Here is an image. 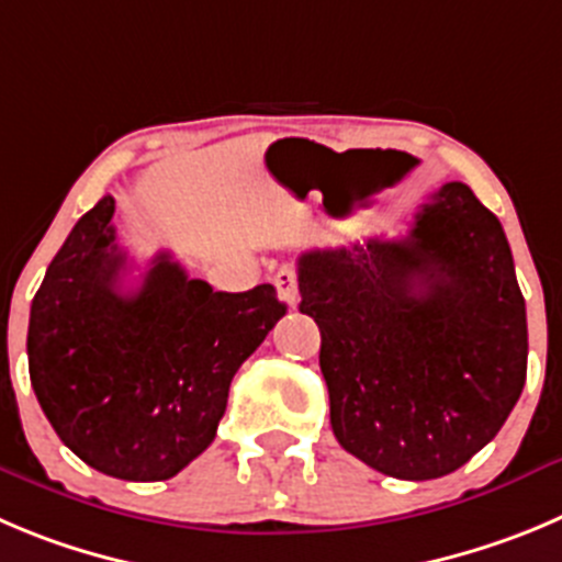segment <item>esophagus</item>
<instances>
[{
	"label": "esophagus",
	"instance_id": "34e87169",
	"mask_svg": "<svg viewBox=\"0 0 562 562\" xmlns=\"http://www.w3.org/2000/svg\"><path fill=\"white\" fill-rule=\"evenodd\" d=\"M274 288H277V296H280L288 307H296V302H299L296 269H291V266H282V269L274 274Z\"/></svg>",
	"mask_w": 562,
	"mask_h": 562
}]
</instances>
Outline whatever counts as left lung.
<instances>
[{
    "mask_svg": "<svg viewBox=\"0 0 562 562\" xmlns=\"http://www.w3.org/2000/svg\"><path fill=\"white\" fill-rule=\"evenodd\" d=\"M299 311L340 447L396 480H435L496 438L527 380V311L499 218L463 182L405 238L299 257Z\"/></svg>",
    "mask_w": 562,
    "mask_h": 562,
    "instance_id": "left-lung-1",
    "label": "left lung"
}]
</instances>
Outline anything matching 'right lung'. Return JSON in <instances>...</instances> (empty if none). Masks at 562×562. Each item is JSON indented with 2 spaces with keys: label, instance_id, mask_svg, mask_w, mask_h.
<instances>
[{
  "label": "right lung",
  "instance_id": "1",
  "mask_svg": "<svg viewBox=\"0 0 562 562\" xmlns=\"http://www.w3.org/2000/svg\"><path fill=\"white\" fill-rule=\"evenodd\" d=\"M113 213L115 199H99L46 269L30 307V382L82 463L115 480H169L213 443L235 371L285 305L269 282L213 291L169 251L124 291Z\"/></svg>",
  "mask_w": 562,
  "mask_h": 562
}]
</instances>
